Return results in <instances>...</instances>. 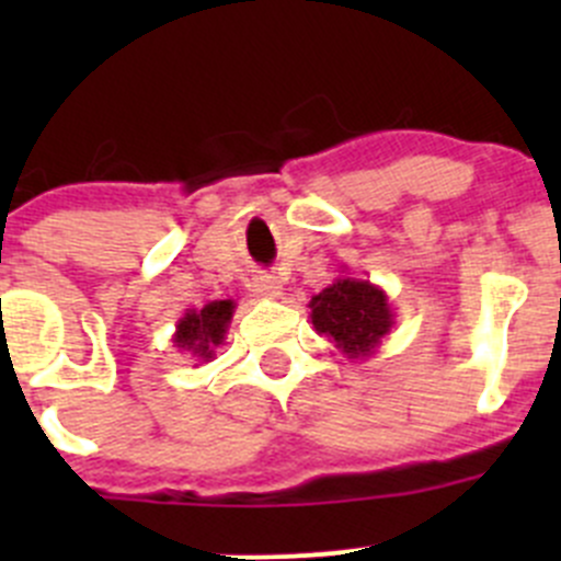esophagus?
Wrapping results in <instances>:
<instances>
[{"label":"esophagus","mask_w":561,"mask_h":561,"mask_svg":"<svg viewBox=\"0 0 561 561\" xmlns=\"http://www.w3.org/2000/svg\"><path fill=\"white\" fill-rule=\"evenodd\" d=\"M252 293L265 298H276L282 293V282L274 274H268V271H257L252 279Z\"/></svg>","instance_id":"34e87169"}]
</instances>
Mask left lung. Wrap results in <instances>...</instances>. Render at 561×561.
Masks as SVG:
<instances>
[{
    "mask_svg": "<svg viewBox=\"0 0 561 561\" xmlns=\"http://www.w3.org/2000/svg\"><path fill=\"white\" fill-rule=\"evenodd\" d=\"M309 307L317 333L331 336L350 358L369 355L393 325L386 293L369 282L336 279Z\"/></svg>",
    "mask_w": 561,
    "mask_h": 561,
    "instance_id": "obj_1",
    "label": "left lung"
}]
</instances>
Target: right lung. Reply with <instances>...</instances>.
Listing matches in <instances>:
<instances>
[{
	"label": "right lung",
	"instance_id": "right-lung-1",
	"mask_svg": "<svg viewBox=\"0 0 561 561\" xmlns=\"http://www.w3.org/2000/svg\"><path fill=\"white\" fill-rule=\"evenodd\" d=\"M230 317H233V301L206 304L201 312H190L179 322L175 344L181 350L201 355V358H211L214 347L225 339V328H228Z\"/></svg>",
	"mask_w": 561,
	"mask_h": 561
}]
</instances>
